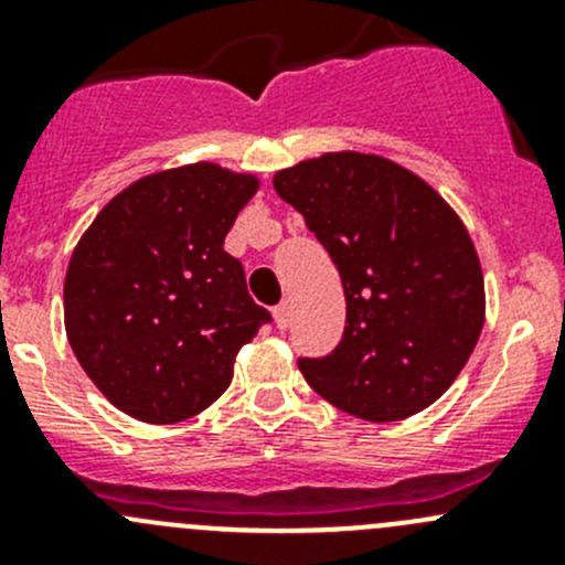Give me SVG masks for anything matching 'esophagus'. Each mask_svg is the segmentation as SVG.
Listing matches in <instances>:
<instances>
[{
  "instance_id": "esophagus-1",
  "label": "esophagus",
  "mask_w": 565,
  "mask_h": 565,
  "mask_svg": "<svg viewBox=\"0 0 565 565\" xmlns=\"http://www.w3.org/2000/svg\"><path fill=\"white\" fill-rule=\"evenodd\" d=\"M289 315H292V309H289L287 300H284V303H278L276 309H273V317H276L278 330H287L289 328Z\"/></svg>"
}]
</instances>
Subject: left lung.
<instances>
[{
  "instance_id": "1",
  "label": "left lung",
  "mask_w": 565,
  "mask_h": 565,
  "mask_svg": "<svg viewBox=\"0 0 565 565\" xmlns=\"http://www.w3.org/2000/svg\"><path fill=\"white\" fill-rule=\"evenodd\" d=\"M273 188L306 218L347 298L344 335L298 358L306 383L355 418L388 424L446 393L483 328V276L446 199L398 163L328 152Z\"/></svg>"
}]
</instances>
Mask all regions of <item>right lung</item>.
Segmentation results:
<instances>
[{
	"label": "right lung",
	"instance_id": "obj_1",
	"mask_svg": "<svg viewBox=\"0 0 565 565\" xmlns=\"http://www.w3.org/2000/svg\"><path fill=\"white\" fill-rule=\"evenodd\" d=\"M254 174L191 163L111 199L71 256L65 330L100 393L147 424L202 413L232 383L235 355L270 311L254 303L226 232Z\"/></svg>",
	"mask_w": 565,
	"mask_h": 565
}]
</instances>
